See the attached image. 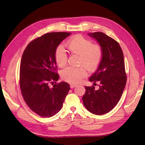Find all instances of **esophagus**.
Masks as SVG:
<instances>
[{
	"label": "esophagus",
	"instance_id": "obj_1",
	"mask_svg": "<svg viewBox=\"0 0 145 145\" xmlns=\"http://www.w3.org/2000/svg\"><path fill=\"white\" fill-rule=\"evenodd\" d=\"M70 86L71 88H75V87H76V85H75V84H70Z\"/></svg>",
	"mask_w": 145,
	"mask_h": 145
}]
</instances>
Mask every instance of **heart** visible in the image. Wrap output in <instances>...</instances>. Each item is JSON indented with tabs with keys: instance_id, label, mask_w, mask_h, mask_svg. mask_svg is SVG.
Instances as JSON below:
<instances>
[{
	"instance_id": "obj_1",
	"label": "heart",
	"mask_w": 145,
	"mask_h": 145,
	"mask_svg": "<svg viewBox=\"0 0 145 145\" xmlns=\"http://www.w3.org/2000/svg\"><path fill=\"white\" fill-rule=\"evenodd\" d=\"M66 46L71 54L79 55L78 63L82 65L65 69L61 73V78L71 84H78L87 75L86 68L89 71H95L100 66L103 58V49L100 44H92L90 40L81 35L72 37L67 41ZM55 59L58 67L63 68L67 65L68 56L62 46H58L55 50Z\"/></svg>"
}]
</instances>
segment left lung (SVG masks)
<instances>
[{
	"instance_id": "8db88e82",
	"label": "left lung",
	"mask_w": 145,
	"mask_h": 145,
	"mask_svg": "<svg viewBox=\"0 0 145 145\" xmlns=\"http://www.w3.org/2000/svg\"><path fill=\"white\" fill-rule=\"evenodd\" d=\"M88 35L101 46L103 58L97 70L89 78L94 85L85 87L82 100L89 112L101 115L113 110L121 97L127 83L124 56L118 42L105 33L97 32ZM97 81L100 83L99 88L95 89Z\"/></svg>"
}]
</instances>
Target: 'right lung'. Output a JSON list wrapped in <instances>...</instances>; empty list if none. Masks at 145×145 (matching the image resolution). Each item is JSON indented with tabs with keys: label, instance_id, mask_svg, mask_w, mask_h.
<instances>
[{
	"label": "right lung",
	"instance_id": "add662e5",
	"mask_svg": "<svg viewBox=\"0 0 145 145\" xmlns=\"http://www.w3.org/2000/svg\"><path fill=\"white\" fill-rule=\"evenodd\" d=\"M70 34L45 33L30 42L22 54L19 74L21 93L30 109L42 117L56 115L70 89L66 82L57 83L59 75L55 59L58 45ZM51 83L52 88L49 87Z\"/></svg>",
	"mask_w": 145,
	"mask_h": 145
}]
</instances>
